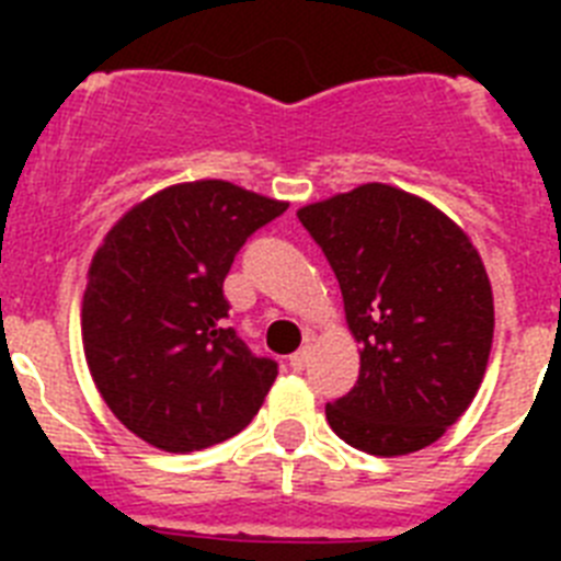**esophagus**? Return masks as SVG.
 <instances>
[{"label": "esophagus", "instance_id": "34e87169", "mask_svg": "<svg viewBox=\"0 0 561 561\" xmlns=\"http://www.w3.org/2000/svg\"><path fill=\"white\" fill-rule=\"evenodd\" d=\"M309 354H311V345H309V342H306L304 348L297 351V354L289 356V368L291 370H304L306 365H309Z\"/></svg>", "mask_w": 561, "mask_h": 561}]
</instances>
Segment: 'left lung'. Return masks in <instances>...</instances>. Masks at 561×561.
Returning a JSON list of instances; mask_svg holds the SVG:
<instances>
[{"mask_svg":"<svg viewBox=\"0 0 561 561\" xmlns=\"http://www.w3.org/2000/svg\"><path fill=\"white\" fill-rule=\"evenodd\" d=\"M297 219L329 257L362 345L356 385L325 404L331 430L381 458L430 447L472 404L492 351L478 250L438 207L379 182Z\"/></svg>","mask_w":561,"mask_h":561,"instance_id":"left-lung-1","label":"left lung"}]
</instances>
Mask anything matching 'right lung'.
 <instances>
[{"mask_svg": "<svg viewBox=\"0 0 561 561\" xmlns=\"http://www.w3.org/2000/svg\"><path fill=\"white\" fill-rule=\"evenodd\" d=\"M286 207L230 182H187L131 207L103 238L83 291V351L108 410L151 447L207 449L264 404L277 362L227 323L225 277Z\"/></svg>", "mask_w": 561, "mask_h": 561, "instance_id": "right-lung-1", "label": "right lung"}]
</instances>
